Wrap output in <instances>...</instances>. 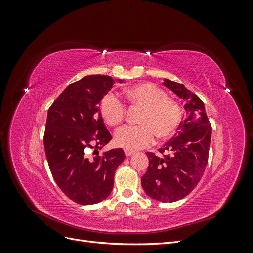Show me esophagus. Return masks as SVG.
I'll use <instances>...</instances> for the list:
<instances>
[{"instance_id": "34e87169", "label": "esophagus", "mask_w": 253, "mask_h": 253, "mask_svg": "<svg viewBox=\"0 0 253 253\" xmlns=\"http://www.w3.org/2000/svg\"><path fill=\"white\" fill-rule=\"evenodd\" d=\"M125 154H126V156H131V155H133L134 154V152L133 151H129V150H125Z\"/></svg>"}]
</instances>
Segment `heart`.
I'll return each instance as SVG.
<instances>
[{
    "label": "heart",
    "mask_w": 253,
    "mask_h": 253,
    "mask_svg": "<svg viewBox=\"0 0 253 253\" xmlns=\"http://www.w3.org/2000/svg\"><path fill=\"white\" fill-rule=\"evenodd\" d=\"M132 104L142 109L139 126H126L115 133L117 147L129 151L141 150L154 143L156 136L162 140L173 137L180 126L179 104L168 98L166 91L150 82L135 84L126 89ZM99 111L106 125L116 126L125 119L126 106L117 96L106 94L99 103Z\"/></svg>",
    "instance_id": "b5f03b06"
}]
</instances>
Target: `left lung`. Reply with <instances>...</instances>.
I'll use <instances>...</instances> for the list:
<instances>
[{
	"mask_svg": "<svg viewBox=\"0 0 253 253\" xmlns=\"http://www.w3.org/2000/svg\"><path fill=\"white\" fill-rule=\"evenodd\" d=\"M185 102L186 118L177 134L159 152L163 157L147 152L149 168L141 177V186L150 197L163 203H173L187 196L200 182L208 164L212 127L204 102L180 83L164 80Z\"/></svg>",
	"mask_w": 253,
	"mask_h": 253,
	"instance_id": "obj_1",
	"label": "left lung"
}]
</instances>
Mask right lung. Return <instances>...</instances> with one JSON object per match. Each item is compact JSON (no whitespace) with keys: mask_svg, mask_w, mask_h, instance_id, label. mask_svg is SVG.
<instances>
[{"mask_svg":"<svg viewBox=\"0 0 253 253\" xmlns=\"http://www.w3.org/2000/svg\"><path fill=\"white\" fill-rule=\"evenodd\" d=\"M114 83L111 76H85L70 84L47 113L44 149L50 172L62 192L80 205L100 203L111 194L115 171L126 157L120 148L102 156L98 152L112 139L99 103ZM90 149L97 153L94 159Z\"/></svg>","mask_w":253,"mask_h":253,"instance_id":"obj_1","label":"right lung"}]
</instances>
